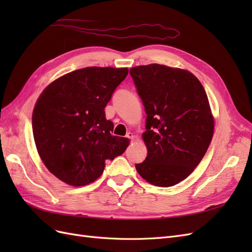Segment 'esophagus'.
Segmentation results:
<instances>
[{
    "label": "esophagus",
    "mask_w": 252,
    "mask_h": 252,
    "mask_svg": "<svg viewBox=\"0 0 252 252\" xmlns=\"http://www.w3.org/2000/svg\"><path fill=\"white\" fill-rule=\"evenodd\" d=\"M126 138H127V139H129L130 141H133V139H134V135H133V133H131V132H128V133L126 134Z\"/></svg>",
    "instance_id": "esophagus-1"
}]
</instances>
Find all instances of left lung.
<instances>
[{
	"mask_svg": "<svg viewBox=\"0 0 252 252\" xmlns=\"http://www.w3.org/2000/svg\"><path fill=\"white\" fill-rule=\"evenodd\" d=\"M129 73L147 114L142 136L148 154L136 171L152 185L173 186L194 170L209 147L215 122L207 94L191 72L180 68L150 64Z\"/></svg>",
	"mask_w": 252,
	"mask_h": 252,
	"instance_id": "1",
	"label": "left lung"
}]
</instances>
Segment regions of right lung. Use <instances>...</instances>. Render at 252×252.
Wrapping results in <instances>:
<instances>
[{
    "label": "right lung",
    "mask_w": 252,
    "mask_h": 252,
    "mask_svg": "<svg viewBox=\"0 0 252 252\" xmlns=\"http://www.w3.org/2000/svg\"><path fill=\"white\" fill-rule=\"evenodd\" d=\"M128 68L86 67L69 72L44 89L32 113L37 152L47 169L68 185L94 182L129 140L112 135L105 107Z\"/></svg>",
    "instance_id": "1"
}]
</instances>
